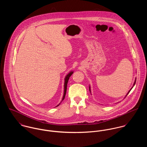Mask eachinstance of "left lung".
<instances>
[{
    "label": "left lung",
    "mask_w": 147,
    "mask_h": 147,
    "mask_svg": "<svg viewBox=\"0 0 147 147\" xmlns=\"http://www.w3.org/2000/svg\"><path fill=\"white\" fill-rule=\"evenodd\" d=\"M136 78H135V81H134V84H133V86H132V87L131 88L130 90L129 91V92L127 93V94L126 95V96H125V98H126V96H127V95L129 94V93L130 92V91L131 90V89L133 88V87H134V85L135 84V83H136ZM89 90H90V93H91V87H90V86H89Z\"/></svg>",
    "instance_id": "8db88e82"
}]
</instances>
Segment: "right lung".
Here are the masks:
<instances>
[{"label": "right lung", "mask_w": 147, "mask_h": 147, "mask_svg": "<svg viewBox=\"0 0 147 147\" xmlns=\"http://www.w3.org/2000/svg\"><path fill=\"white\" fill-rule=\"evenodd\" d=\"M73 71H70L68 74H66V76L64 78V94H63V98L61 100V101H60V102L56 106V107H58L59 105H60V103L63 101V100L64 99V98L65 97L66 92V88H67V82L69 81V79L70 78V77L72 75V74L73 73Z\"/></svg>", "instance_id": "right-lung-1"}]
</instances>
